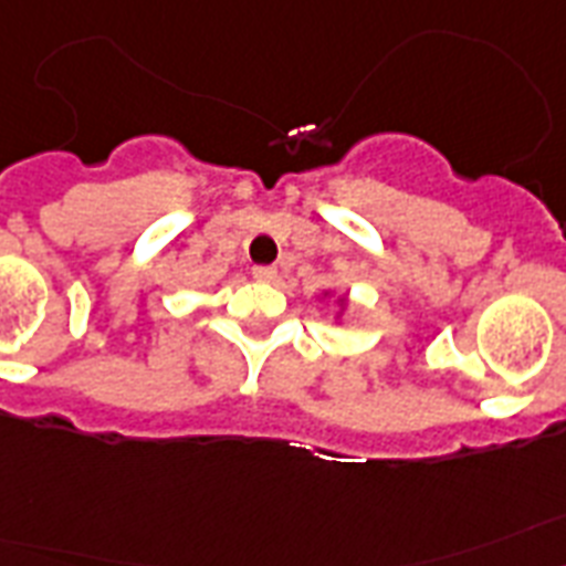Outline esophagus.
Returning a JSON list of instances; mask_svg holds the SVG:
<instances>
[{"instance_id":"esophagus-1","label":"esophagus","mask_w":566,"mask_h":566,"mask_svg":"<svg viewBox=\"0 0 566 566\" xmlns=\"http://www.w3.org/2000/svg\"><path fill=\"white\" fill-rule=\"evenodd\" d=\"M251 274H254V280H260V283H272V280L277 277V269H274V265H256V269H251Z\"/></svg>"}]
</instances>
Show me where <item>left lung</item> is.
<instances>
[{"mask_svg": "<svg viewBox=\"0 0 566 566\" xmlns=\"http://www.w3.org/2000/svg\"><path fill=\"white\" fill-rule=\"evenodd\" d=\"M338 303H340V306H344V297H340V301H338Z\"/></svg>", "mask_w": 566, "mask_h": 566, "instance_id": "1", "label": "left lung"}]
</instances>
